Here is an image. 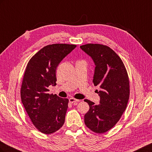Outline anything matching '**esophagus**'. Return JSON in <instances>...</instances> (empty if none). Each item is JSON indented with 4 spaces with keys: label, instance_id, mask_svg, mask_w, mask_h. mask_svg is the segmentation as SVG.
I'll list each match as a JSON object with an SVG mask.
<instances>
[{
    "label": "esophagus",
    "instance_id": "1",
    "mask_svg": "<svg viewBox=\"0 0 152 152\" xmlns=\"http://www.w3.org/2000/svg\"><path fill=\"white\" fill-rule=\"evenodd\" d=\"M79 99H77L74 98H70V99H69V102H70V103H77L79 102Z\"/></svg>",
    "mask_w": 152,
    "mask_h": 152
}]
</instances>
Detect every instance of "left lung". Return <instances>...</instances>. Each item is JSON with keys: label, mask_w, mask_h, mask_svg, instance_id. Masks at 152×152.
I'll return each instance as SVG.
<instances>
[{"label": "left lung", "mask_w": 152, "mask_h": 152, "mask_svg": "<svg viewBox=\"0 0 152 152\" xmlns=\"http://www.w3.org/2000/svg\"><path fill=\"white\" fill-rule=\"evenodd\" d=\"M95 64L93 82L100 97L99 104L88 99L89 110L84 115L86 126L96 133L107 132L120 120L129 98V80L126 68L116 53L107 45L87 44L81 45Z\"/></svg>", "instance_id": "left-lung-1"}]
</instances>
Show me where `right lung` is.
I'll return each instance as SVG.
<instances>
[{"label": "right lung", "instance_id": "right-lung-1", "mask_svg": "<svg viewBox=\"0 0 152 152\" xmlns=\"http://www.w3.org/2000/svg\"><path fill=\"white\" fill-rule=\"evenodd\" d=\"M74 44H54L41 49L28 61L21 87V99L35 127L44 134L59 130L65 123L68 99L49 94L56 85V70Z\"/></svg>", "mask_w": 152, "mask_h": 152}]
</instances>
